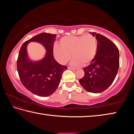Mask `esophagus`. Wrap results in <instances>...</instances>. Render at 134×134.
<instances>
[{"label": "esophagus", "instance_id": "1", "mask_svg": "<svg viewBox=\"0 0 134 134\" xmlns=\"http://www.w3.org/2000/svg\"><path fill=\"white\" fill-rule=\"evenodd\" d=\"M68 69L72 70H76V69H74V68H72V67H68Z\"/></svg>", "mask_w": 134, "mask_h": 134}]
</instances>
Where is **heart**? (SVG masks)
<instances>
[{"instance_id":"b5f03b06","label":"heart","mask_w":134,"mask_h":134,"mask_svg":"<svg viewBox=\"0 0 134 134\" xmlns=\"http://www.w3.org/2000/svg\"><path fill=\"white\" fill-rule=\"evenodd\" d=\"M60 47H54V54L61 64L64 65L71 57L74 67L86 66L91 63L96 54V38L90 34L82 35H69L61 38Z\"/></svg>"}]
</instances>
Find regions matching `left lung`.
<instances>
[{
	"mask_svg": "<svg viewBox=\"0 0 134 134\" xmlns=\"http://www.w3.org/2000/svg\"><path fill=\"white\" fill-rule=\"evenodd\" d=\"M97 40L96 54L83 69L85 76L79 83L86 91L99 93L112 85L119 67V49L110 40L96 32H90Z\"/></svg>",
	"mask_w": 134,
	"mask_h": 134,
	"instance_id": "8db88e82",
	"label": "left lung"
}]
</instances>
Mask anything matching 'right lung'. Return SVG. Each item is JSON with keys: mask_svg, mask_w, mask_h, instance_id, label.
Instances as JSON below:
<instances>
[{"mask_svg": "<svg viewBox=\"0 0 134 134\" xmlns=\"http://www.w3.org/2000/svg\"><path fill=\"white\" fill-rule=\"evenodd\" d=\"M55 34L41 33L26 41L20 49L17 60V70L22 85L33 94L41 97L48 96L57 89L63 72L67 67L59 64L53 55ZM37 42L46 49L44 59L32 62L28 58L26 47L29 42Z\"/></svg>", "mask_w": 134, "mask_h": 134, "instance_id": "1", "label": "right lung"}]
</instances>
